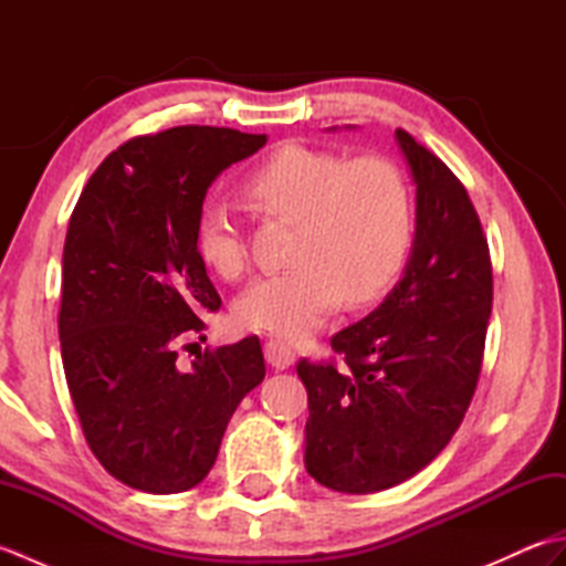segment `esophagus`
<instances>
[{"label": "esophagus", "mask_w": 566, "mask_h": 566, "mask_svg": "<svg viewBox=\"0 0 566 566\" xmlns=\"http://www.w3.org/2000/svg\"><path fill=\"white\" fill-rule=\"evenodd\" d=\"M264 357H268V363H270L274 369H286L290 365H294L296 353L292 350L290 343L270 338L268 343H264Z\"/></svg>", "instance_id": "1"}]
</instances>
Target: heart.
Wrapping results in <instances>:
<instances>
[{
  "mask_svg": "<svg viewBox=\"0 0 566 566\" xmlns=\"http://www.w3.org/2000/svg\"><path fill=\"white\" fill-rule=\"evenodd\" d=\"M245 191L270 219L296 223L292 268L260 276L235 302V318L252 331L306 338L340 296L363 304L387 290L416 243L411 177L384 155L355 160L290 143L252 170ZM197 250L223 280L248 268L245 235L223 203L203 207Z\"/></svg>",
  "mask_w": 566,
  "mask_h": 566,
  "instance_id": "b5f03b06",
  "label": "heart"
}]
</instances>
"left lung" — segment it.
<instances>
[{"instance_id":"8db88e82","label":"left lung","mask_w":566,"mask_h":566,"mask_svg":"<svg viewBox=\"0 0 566 566\" xmlns=\"http://www.w3.org/2000/svg\"><path fill=\"white\" fill-rule=\"evenodd\" d=\"M416 182V243L369 316L331 338L345 357L298 359L308 391L306 469L343 494L406 482L460 428L479 381L494 302L489 243L464 185L403 128Z\"/></svg>"}]
</instances>
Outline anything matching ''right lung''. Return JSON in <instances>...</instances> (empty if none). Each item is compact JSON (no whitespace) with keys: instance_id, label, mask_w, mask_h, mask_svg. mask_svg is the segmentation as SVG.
<instances>
[{"instance_id":"right-lung-1","label":"right lung","mask_w":566,"mask_h":566,"mask_svg":"<svg viewBox=\"0 0 566 566\" xmlns=\"http://www.w3.org/2000/svg\"><path fill=\"white\" fill-rule=\"evenodd\" d=\"M268 136L175 126L106 158L70 216L57 333L67 389L90 450L146 494L197 486L238 403L264 379L258 335L177 367L203 340L221 296L197 250L203 197Z\"/></svg>"}]
</instances>
